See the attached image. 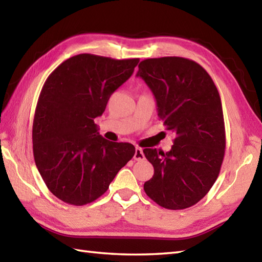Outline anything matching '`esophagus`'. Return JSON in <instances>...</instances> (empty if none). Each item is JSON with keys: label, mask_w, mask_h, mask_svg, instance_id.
Segmentation results:
<instances>
[{"label": "esophagus", "mask_w": 262, "mask_h": 262, "mask_svg": "<svg viewBox=\"0 0 262 262\" xmlns=\"http://www.w3.org/2000/svg\"><path fill=\"white\" fill-rule=\"evenodd\" d=\"M145 159V155L143 153V149L140 147L135 148V154H134V160L135 161H143Z\"/></svg>", "instance_id": "1"}]
</instances>
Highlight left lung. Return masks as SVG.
Listing matches in <instances>:
<instances>
[{
	"label": "left lung",
	"mask_w": 262,
	"mask_h": 262,
	"mask_svg": "<svg viewBox=\"0 0 262 262\" xmlns=\"http://www.w3.org/2000/svg\"><path fill=\"white\" fill-rule=\"evenodd\" d=\"M136 76L151 89L160 119L176 135L169 152L143 149L154 166L144 190L164 208L190 207L213 187L224 159L220 93L202 66L183 57L142 60Z\"/></svg>",
	"instance_id": "obj_1"
}]
</instances>
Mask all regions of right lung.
<instances>
[{"instance_id":"obj_1","label":"right lung","mask_w":262,"mask_h":262,"mask_svg":"<svg viewBox=\"0 0 262 262\" xmlns=\"http://www.w3.org/2000/svg\"><path fill=\"white\" fill-rule=\"evenodd\" d=\"M138 62L80 54L47 77L33 118V157L49 191L64 203L94 202L134 157V145L100 135L94 118Z\"/></svg>"}]
</instances>
